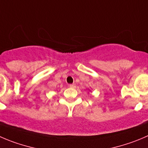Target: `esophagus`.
I'll return each mask as SVG.
<instances>
[{
    "label": "esophagus",
    "mask_w": 148,
    "mask_h": 148,
    "mask_svg": "<svg viewBox=\"0 0 148 148\" xmlns=\"http://www.w3.org/2000/svg\"><path fill=\"white\" fill-rule=\"evenodd\" d=\"M69 87H71V88H75L76 84H69Z\"/></svg>",
    "instance_id": "1"
}]
</instances>
